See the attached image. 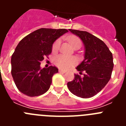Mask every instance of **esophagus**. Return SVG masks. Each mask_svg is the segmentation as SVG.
I'll return each instance as SVG.
<instances>
[{
  "instance_id": "1",
  "label": "esophagus",
  "mask_w": 126,
  "mask_h": 126,
  "mask_svg": "<svg viewBox=\"0 0 126 126\" xmlns=\"http://www.w3.org/2000/svg\"><path fill=\"white\" fill-rule=\"evenodd\" d=\"M59 72L61 73H66V71H64V70H62V69H59Z\"/></svg>"
}]
</instances>
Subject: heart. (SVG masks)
<instances>
[{"mask_svg": "<svg viewBox=\"0 0 126 126\" xmlns=\"http://www.w3.org/2000/svg\"><path fill=\"white\" fill-rule=\"evenodd\" d=\"M68 40L73 48L78 45L81 46V40L76 36H69L68 37ZM60 45H61V40L59 39H58L53 44V46H52L53 52H55L59 48ZM54 62H55V65L59 67V68L62 69H67L70 68L71 67L75 65L77 61L74 57L67 56L65 55H59L55 57L54 59Z\"/></svg>", "mask_w": 126, "mask_h": 126, "instance_id": "heart-1", "label": "heart"}]
</instances>
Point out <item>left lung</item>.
<instances>
[{"mask_svg": "<svg viewBox=\"0 0 126 126\" xmlns=\"http://www.w3.org/2000/svg\"><path fill=\"white\" fill-rule=\"evenodd\" d=\"M81 39L84 46V59L76 69L84 76L74 74L67 87L74 95L83 98L94 96L105 86L113 67L112 53L100 39L84 31L69 30Z\"/></svg>", "mask_w": 126, "mask_h": 126, "instance_id": "left-lung-1", "label": "left lung"}]
</instances>
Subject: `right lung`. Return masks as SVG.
Segmentation results:
<instances>
[{
    "label": "right lung",
    "mask_w": 126,
    "mask_h": 126,
    "mask_svg": "<svg viewBox=\"0 0 126 126\" xmlns=\"http://www.w3.org/2000/svg\"><path fill=\"white\" fill-rule=\"evenodd\" d=\"M66 29L40 28L23 38L11 57V74L19 92L28 96L44 94L50 88L55 66L42 69L41 61L52 52L53 42Z\"/></svg>",
    "instance_id": "add662e5"
}]
</instances>
